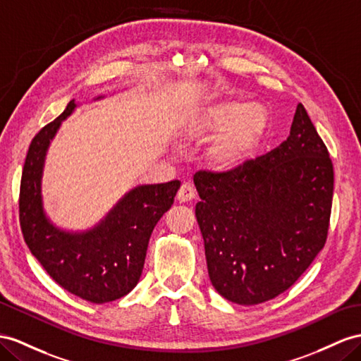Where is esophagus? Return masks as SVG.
I'll list each match as a JSON object with an SVG mask.
<instances>
[{"instance_id":"34e87169","label":"esophagus","mask_w":361,"mask_h":361,"mask_svg":"<svg viewBox=\"0 0 361 361\" xmlns=\"http://www.w3.org/2000/svg\"><path fill=\"white\" fill-rule=\"evenodd\" d=\"M192 198H195V189H193V186H192L190 183H188V181L183 183L181 188L177 192V200L180 202H188Z\"/></svg>"}]
</instances>
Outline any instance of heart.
I'll return each instance as SVG.
<instances>
[{
  "label": "heart",
  "mask_w": 361,
  "mask_h": 361,
  "mask_svg": "<svg viewBox=\"0 0 361 361\" xmlns=\"http://www.w3.org/2000/svg\"><path fill=\"white\" fill-rule=\"evenodd\" d=\"M269 125L270 113L264 105L223 99L202 106L189 122L188 133L192 137L218 134L209 147V160L216 169L228 171L250 159Z\"/></svg>",
  "instance_id": "obj_1"
}]
</instances>
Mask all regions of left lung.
<instances>
[{"label": "left lung", "mask_w": 361, "mask_h": 361, "mask_svg": "<svg viewBox=\"0 0 361 361\" xmlns=\"http://www.w3.org/2000/svg\"><path fill=\"white\" fill-rule=\"evenodd\" d=\"M193 183L210 282L230 302L274 299L326 243L334 169L302 104L276 149L227 172L200 171Z\"/></svg>", "instance_id": "8db88e82"}]
</instances>
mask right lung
<instances>
[{
	"mask_svg": "<svg viewBox=\"0 0 361 361\" xmlns=\"http://www.w3.org/2000/svg\"><path fill=\"white\" fill-rule=\"evenodd\" d=\"M75 108L76 102L70 100L63 113L33 137L21 177L20 223L25 244L54 282L84 300L105 303L137 285L152 230L173 204L181 183L137 186L87 232L54 226L42 207L44 161L50 140Z\"/></svg>",
	"mask_w": 361,
	"mask_h": 361,
	"instance_id": "obj_1",
	"label": "right lung"
}]
</instances>
